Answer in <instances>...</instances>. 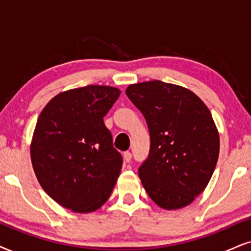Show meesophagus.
<instances>
[{
  "instance_id": "34e87169",
  "label": "esophagus",
  "mask_w": 251,
  "mask_h": 251,
  "mask_svg": "<svg viewBox=\"0 0 251 251\" xmlns=\"http://www.w3.org/2000/svg\"><path fill=\"white\" fill-rule=\"evenodd\" d=\"M124 160H125V162H131V160H132V153L131 151H125V153H124Z\"/></svg>"
}]
</instances>
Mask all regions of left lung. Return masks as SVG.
<instances>
[{
	"label": "left lung",
	"instance_id": "left-lung-1",
	"mask_svg": "<svg viewBox=\"0 0 251 251\" xmlns=\"http://www.w3.org/2000/svg\"><path fill=\"white\" fill-rule=\"evenodd\" d=\"M131 102L151 135L139 177L151 201L166 210L191 204L210 182L219 157V133L204 102L192 91L162 81L131 84Z\"/></svg>",
	"mask_w": 251,
	"mask_h": 251
}]
</instances>
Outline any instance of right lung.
I'll use <instances>...</instances> for the list:
<instances>
[{"mask_svg":"<svg viewBox=\"0 0 251 251\" xmlns=\"http://www.w3.org/2000/svg\"><path fill=\"white\" fill-rule=\"evenodd\" d=\"M120 90L87 85L56 95L41 111L31 144L34 174L53 201L88 213L107 201L123 166L104 117Z\"/></svg>","mask_w":251,"mask_h":251,"instance_id":"add662e5","label":"right lung"}]
</instances>
